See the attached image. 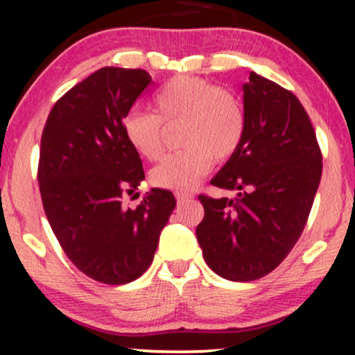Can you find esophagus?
<instances>
[{
    "mask_svg": "<svg viewBox=\"0 0 355 355\" xmlns=\"http://www.w3.org/2000/svg\"><path fill=\"white\" fill-rule=\"evenodd\" d=\"M175 198H177L178 203H182L185 200H190V198H193V193H189V191H177V193H175Z\"/></svg>",
    "mask_w": 355,
    "mask_h": 355,
    "instance_id": "esophagus-1",
    "label": "esophagus"
}]
</instances>
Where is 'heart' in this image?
<instances>
[{
    "label": "heart",
    "mask_w": 355,
    "mask_h": 355,
    "mask_svg": "<svg viewBox=\"0 0 355 355\" xmlns=\"http://www.w3.org/2000/svg\"><path fill=\"white\" fill-rule=\"evenodd\" d=\"M152 105L153 113H126L121 132L140 157L157 160L165 148V126L182 123L178 140L185 148L168 155L150 173L158 189H193L214 160H230L245 137L247 113L240 96L200 76L168 80L155 93Z\"/></svg>",
    "instance_id": "heart-1"
}]
</instances>
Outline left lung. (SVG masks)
Listing matches in <instances>:
<instances>
[{
  "label": "left lung",
  "instance_id": "8db88e82",
  "mask_svg": "<svg viewBox=\"0 0 355 355\" xmlns=\"http://www.w3.org/2000/svg\"><path fill=\"white\" fill-rule=\"evenodd\" d=\"M247 130L237 153L211 185L235 198L198 195L203 259L215 274L250 282L270 274L302 234L322 177V153L302 103L250 71L243 85Z\"/></svg>",
  "mask_w": 355,
  "mask_h": 355
}]
</instances>
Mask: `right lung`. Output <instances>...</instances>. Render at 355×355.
<instances>
[{
	"instance_id": "1",
	"label": "right lung",
	"mask_w": 355,
	"mask_h": 355,
	"mask_svg": "<svg viewBox=\"0 0 355 355\" xmlns=\"http://www.w3.org/2000/svg\"><path fill=\"white\" fill-rule=\"evenodd\" d=\"M152 83L145 70L105 67L56 101L43 128L38 182L61 248L96 282L128 284L152 263L177 205L170 190L123 203L145 178L121 120Z\"/></svg>"
}]
</instances>
